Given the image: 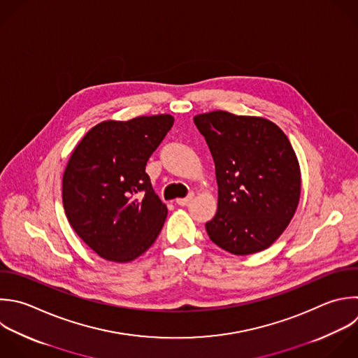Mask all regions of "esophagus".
<instances>
[{"mask_svg":"<svg viewBox=\"0 0 358 358\" xmlns=\"http://www.w3.org/2000/svg\"><path fill=\"white\" fill-rule=\"evenodd\" d=\"M192 199H193V194H190V196H187L185 199H176V204L178 206H187L192 201Z\"/></svg>","mask_w":358,"mask_h":358,"instance_id":"esophagus-1","label":"esophagus"}]
</instances>
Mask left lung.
<instances>
[{"label": "left lung", "instance_id": "8db88e82", "mask_svg": "<svg viewBox=\"0 0 358 358\" xmlns=\"http://www.w3.org/2000/svg\"><path fill=\"white\" fill-rule=\"evenodd\" d=\"M215 164L218 207L206 224L221 249L245 256L262 252L285 231L298 207L301 169L284 131L259 116L225 110L196 115Z\"/></svg>", "mask_w": 358, "mask_h": 358}]
</instances>
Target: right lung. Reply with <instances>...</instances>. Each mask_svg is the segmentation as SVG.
Returning <instances> with one entry per match:
<instances>
[{"label":"right lung","mask_w":358,"mask_h":358,"mask_svg":"<svg viewBox=\"0 0 358 358\" xmlns=\"http://www.w3.org/2000/svg\"><path fill=\"white\" fill-rule=\"evenodd\" d=\"M173 116L105 120L77 144L63 173V206L78 236L101 257L129 263L158 238L168 207L145 165Z\"/></svg>","instance_id":"1"}]
</instances>
